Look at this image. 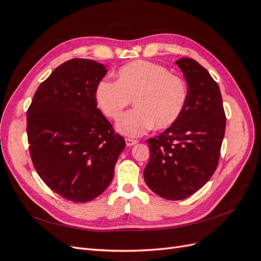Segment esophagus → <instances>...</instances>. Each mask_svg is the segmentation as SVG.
<instances>
[{
  "instance_id": "1",
  "label": "esophagus",
  "mask_w": 261,
  "mask_h": 261,
  "mask_svg": "<svg viewBox=\"0 0 261 261\" xmlns=\"http://www.w3.org/2000/svg\"><path fill=\"white\" fill-rule=\"evenodd\" d=\"M125 143H126V146L130 147V146L136 145L138 143V140L137 139H132V138H125Z\"/></svg>"
}]
</instances>
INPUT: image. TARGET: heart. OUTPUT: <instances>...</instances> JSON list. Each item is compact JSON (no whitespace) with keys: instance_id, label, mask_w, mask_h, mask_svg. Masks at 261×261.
<instances>
[{"instance_id":"obj_1","label":"heart","mask_w":261,"mask_h":261,"mask_svg":"<svg viewBox=\"0 0 261 261\" xmlns=\"http://www.w3.org/2000/svg\"><path fill=\"white\" fill-rule=\"evenodd\" d=\"M100 111L117 120L134 99L138 107L116 123V129L127 136L143 135L153 126L165 129L184 111L187 87L180 77L156 63L134 61L116 73V82L101 81L94 90Z\"/></svg>"}]
</instances>
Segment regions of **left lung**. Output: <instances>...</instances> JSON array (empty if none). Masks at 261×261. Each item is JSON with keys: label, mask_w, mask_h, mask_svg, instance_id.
<instances>
[{"label": "left lung", "mask_w": 261, "mask_h": 261, "mask_svg": "<svg viewBox=\"0 0 261 261\" xmlns=\"http://www.w3.org/2000/svg\"><path fill=\"white\" fill-rule=\"evenodd\" d=\"M176 64L187 82V100L178 120L150 138L144 171L148 187L162 198L181 200L200 189L215 173L225 133L220 88L208 70L189 58Z\"/></svg>", "instance_id": "1"}]
</instances>
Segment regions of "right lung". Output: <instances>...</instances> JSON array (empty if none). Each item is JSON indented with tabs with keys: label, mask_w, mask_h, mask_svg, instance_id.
<instances>
[{
	"label": "right lung",
	"mask_w": 261,
	"mask_h": 261,
	"mask_svg": "<svg viewBox=\"0 0 261 261\" xmlns=\"http://www.w3.org/2000/svg\"><path fill=\"white\" fill-rule=\"evenodd\" d=\"M107 73L92 60L63 63L38 87L27 111L37 173L54 193L74 202L91 201L106 191L125 148L94 99Z\"/></svg>",
	"instance_id": "right-lung-1"
}]
</instances>
